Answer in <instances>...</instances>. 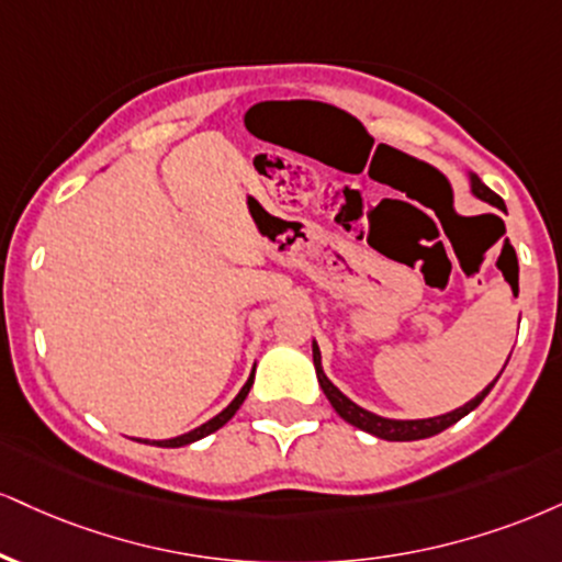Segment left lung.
Here are the masks:
<instances>
[{"instance_id": "left-lung-1", "label": "left lung", "mask_w": 562, "mask_h": 562, "mask_svg": "<svg viewBox=\"0 0 562 562\" xmlns=\"http://www.w3.org/2000/svg\"><path fill=\"white\" fill-rule=\"evenodd\" d=\"M471 191L479 199L486 201V204L497 206V209H505L503 199L495 191H490V188L484 186L482 180L476 178V175H471ZM314 367H316V380H319L324 395H327V401L333 403V408L340 414V418H346L348 424H353V427L369 431V435L380 437V439H390V442H411V439H424V437H435L439 431H445L448 427H452L456 422H461L465 414H471V411L476 408L479 403L484 401L486 395H490V390L495 387V382L490 384V387H484L474 401H469L461 408L450 411V414L445 416H435V418H416V422H397V418H382L376 414H371V411H363L361 405H356L353 401H348L346 395H342L340 390L335 387L333 382L327 380V374L322 371V356H319V348L314 346Z\"/></svg>"}]
</instances>
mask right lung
<instances>
[{
  "label": "right lung",
  "mask_w": 562,
  "mask_h": 562,
  "mask_svg": "<svg viewBox=\"0 0 562 562\" xmlns=\"http://www.w3.org/2000/svg\"><path fill=\"white\" fill-rule=\"evenodd\" d=\"M251 384H254V374L248 376V382H246V384H243V390L238 392V397H235V401L229 403L227 408L222 411V414H216V416L212 418V422L201 424L199 429L188 431V435H180V437H172V439H157V442H148V445H159V448H182V445H191V442H195V439H201V437L212 435V431H216L220 427H225V424L229 422V418L235 416V411L240 408L243 401H246V395H248V390H251Z\"/></svg>",
  "instance_id": "add662e5"
}]
</instances>
